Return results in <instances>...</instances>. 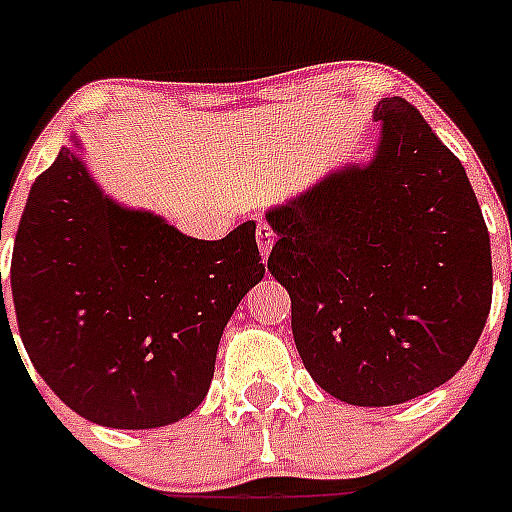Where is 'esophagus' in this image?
Returning a JSON list of instances; mask_svg holds the SVG:
<instances>
[{
	"instance_id": "esophagus-1",
	"label": "esophagus",
	"mask_w": 512,
	"mask_h": 512,
	"mask_svg": "<svg viewBox=\"0 0 512 512\" xmlns=\"http://www.w3.org/2000/svg\"><path fill=\"white\" fill-rule=\"evenodd\" d=\"M257 247H260V252H263V257L271 255V249H273V241H276V233H273V228L265 220H260L257 223Z\"/></svg>"
}]
</instances>
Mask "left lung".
Masks as SVG:
<instances>
[{
	"instance_id": "8db88e82",
	"label": "left lung",
	"mask_w": 512,
	"mask_h": 512,
	"mask_svg": "<svg viewBox=\"0 0 512 512\" xmlns=\"http://www.w3.org/2000/svg\"><path fill=\"white\" fill-rule=\"evenodd\" d=\"M369 164L265 217L305 369L353 406H393L460 372L492 308V247L465 167L404 98H382Z\"/></svg>"
}]
</instances>
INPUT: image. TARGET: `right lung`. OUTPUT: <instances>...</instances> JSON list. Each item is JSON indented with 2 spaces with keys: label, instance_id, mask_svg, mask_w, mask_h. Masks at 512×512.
Here are the masks:
<instances>
[{
  "label": "right lung",
  "instance_id": "obj_1",
  "mask_svg": "<svg viewBox=\"0 0 512 512\" xmlns=\"http://www.w3.org/2000/svg\"><path fill=\"white\" fill-rule=\"evenodd\" d=\"M263 276L252 220L191 239L108 199L76 148L31 185L10 265L36 372L84 420L124 430L162 428L204 401L225 324ZM0 297L10 329L2 273Z\"/></svg>",
  "mask_w": 512,
  "mask_h": 512
}]
</instances>
